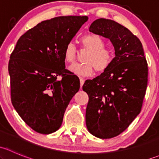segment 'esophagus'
Returning a JSON list of instances; mask_svg holds the SVG:
<instances>
[{"mask_svg":"<svg viewBox=\"0 0 159 159\" xmlns=\"http://www.w3.org/2000/svg\"><path fill=\"white\" fill-rule=\"evenodd\" d=\"M84 80L82 78H80V86H81V89L83 86V84H84Z\"/></svg>","mask_w":159,"mask_h":159,"instance_id":"34e87169","label":"esophagus"}]
</instances>
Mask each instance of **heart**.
Returning a JSON list of instances; mask_svg holds the SVG:
<instances>
[{
  "mask_svg": "<svg viewBox=\"0 0 159 159\" xmlns=\"http://www.w3.org/2000/svg\"><path fill=\"white\" fill-rule=\"evenodd\" d=\"M81 47L89 52L85 55L83 64H75L69 67L72 73L82 76H89L94 70L103 72L111 66L115 59V53L105 48V42L100 36L94 34L83 35L80 38ZM64 59L67 63H73L76 59L77 49L72 43H68L64 49Z\"/></svg>",
  "mask_w": 159,
  "mask_h": 159,
  "instance_id": "obj_1",
  "label": "heart"
}]
</instances>
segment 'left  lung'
I'll use <instances>...</instances> for the list:
<instances>
[{
  "instance_id": "left-lung-1",
  "label": "left lung",
  "mask_w": 159,
  "mask_h": 159,
  "mask_svg": "<svg viewBox=\"0 0 159 159\" xmlns=\"http://www.w3.org/2000/svg\"><path fill=\"white\" fill-rule=\"evenodd\" d=\"M89 31L108 38L115 57L108 69L86 80L89 94L86 126L99 139L115 137L140 113L148 84V64L140 40L125 27L109 19L94 20Z\"/></svg>"
}]
</instances>
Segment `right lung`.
<instances>
[{
  "label": "right lung",
  "instance_id": "obj_1",
  "mask_svg": "<svg viewBox=\"0 0 159 159\" xmlns=\"http://www.w3.org/2000/svg\"><path fill=\"white\" fill-rule=\"evenodd\" d=\"M88 19L61 16L44 20L24 34L11 53V102L37 132L48 134L59 129L70 101L80 89L78 77L65 69L63 52Z\"/></svg>",
  "mask_w": 159,
  "mask_h": 159
}]
</instances>
